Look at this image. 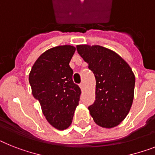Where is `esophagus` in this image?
I'll list each match as a JSON object with an SVG mask.
<instances>
[{
	"mask_svg": "<svg viewBox=\"0 0 155 155\" xmlns=\"http://www.w3.org/2000/svg\"><path fill=\"white\" fill-rule=\"evenodd\" d=\"M79 86H80V88H81V90H82L83 89H84V86H85V85H84V83H81L80 85H79Z\"/></svg>",
	"mask_w": 155,
	"mask_h": 155,
	"instance_id": "1",
	"label": "esophagus"
}]
</instances>
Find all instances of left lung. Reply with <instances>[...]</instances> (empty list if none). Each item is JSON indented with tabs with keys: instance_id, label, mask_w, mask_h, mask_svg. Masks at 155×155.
Here are the masks:
<instances>
[{
	"instance_id": "obj_1",
	"label": "left lung",
	"mask_w": 155,
	"mask_h": 155,
	"mask_svg": "<svg viewBox=\"0 0 155 155\" xmlns=\"http://www.w3.org/2000/svg\"><path fill=\"white\" fill-rule=\"evenodd\" d=\"M77 51L95 75L96 100L89 107L94 122L112 128L128 114L134 99L135 78L116 52L99 45H78Z\"/></svg>"
}]
</instances>
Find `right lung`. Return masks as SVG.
<instances>
[{
  "mask_svg": "<svg viewBox=\"0 0 155 155\" xmlns=\"http://www.w3.org/2000/svg\"><path fill=\"white\" fill-rule=\"evenodd\" d=\"M74 47L58 46L46 51L29 74L32 95L40 103L43 115L58 130L70 126L80 100L81 89L73 81L70 60Z\"/></svg>",
  "mask_w": 155,
  "mask_h": 155,
  "instance_id": "obj_1",
  "label": "right lung"
}]
</instances>
